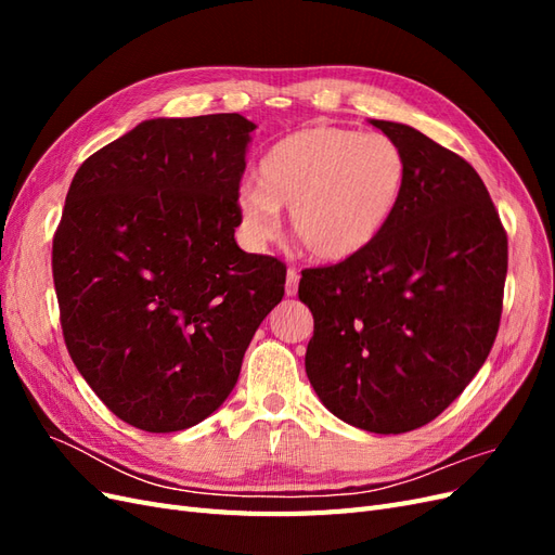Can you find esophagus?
I'll list each match as a JSON object with an SVG mask.
<instances>
[{
	"label": "esophagus",
	"mask_w": 555,
	"mask_h": 555,
	"mask_svg": "<svg viewBox=\"0 0 555 555\" xmlns=\"http://www.w3.org/2000/svg\"><path fill=\"white\" fill-rule=\"evenodd\" d=\"M298 271L294 266H289L287 268V284H284V292H287V296H294L296 294V289H298Z\"/></svg>",
	"instance_id": "esophagus-1"
}]
</instances>
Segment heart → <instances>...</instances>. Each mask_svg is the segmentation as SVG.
Returning a JSON list of instances; mask_svg holds the SVG:
<instances>
[{
  "instance_id": "1",
  "label": "heart",
  "mask_w": 555,
  "mask_h": 555,
  "mask_svg": "<svg viewBox=\"0 0 555 555\" xmlns=\"http://www.w3.org/2000/svg\"><path fill=\"white\" fill-rule=\"evenodd\" d=\"M408 159L384 133L306 127L275 141L257 166V182L238 190V215L249 245L273 238L280 208L317 261L361 255L389 227L405 192Z\"/></svg>"
}]
</instances>
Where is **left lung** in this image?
Returning <instances> with one entry per match:
<instances>
[{"mask_svg":"<svg viewBox=\"0 0 555 555\" xmlns=\"http://www.w3.org/2000/svg\"><path fill=\"white\" fill-rule=\"evenodd\" d=\"M408 159L393 220L361 255L306 268L314 317L306 373L343 422L382 435L422 428L479 373L495 343L507 231L463 157L408 125L371 120Z\"/></svg>","mask_w":555,"mask_h":555,"instance_id":"8db88e82","label":"left lung"}]
</instances>
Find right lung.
<instances>
[{"label":"right lung","mask_w":555,"mask_h":555,"mask_svg":"<svg viewBox=\"0 0 555 555\" xmlns=\"http://www.w3.org/2000/svg\"><path fill=\"white\" fill-rule=\"evenodd\" d=\"M255 122L157 117L96 150L66 192L53 280L66 349L125 424L204 422L238 382L287 268L233 238Z\"/></svg>","instance_id":"right-lung-1"}]
</instances>
